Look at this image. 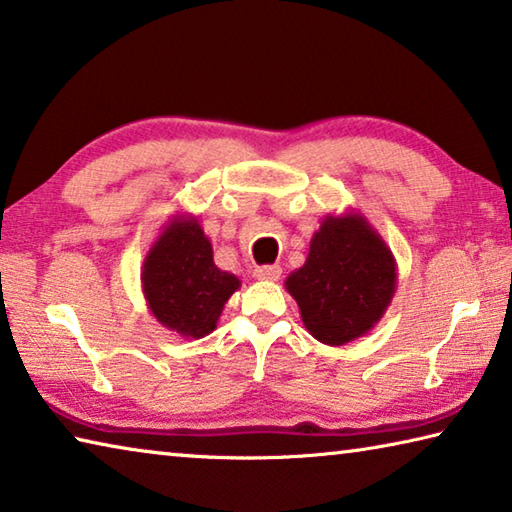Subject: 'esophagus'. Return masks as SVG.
Segmentation results:
<instances>
[{"instance_id":"esophagus-1","label":"esophagus","mask_w":512,"mask_h":512,"mask_svg":"<svg viewBox=\"0 0 512 512\" xmlns=\"http://www.w3.org/2000/svg\"><path fill=\"white\" fill-rule=\"evenodd\" d=\"M282 275V268L277 264H268V266H257L255 268V277L257 280H264V282H275L280 280Z\"/></svg>"}]
</instances>
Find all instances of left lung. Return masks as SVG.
Instances as JSON below:
<instances>
[{"label":"left lung","mask_w":512,"mask_h":512,"mask_svg":"<svg viewBox=\"0 0 512 512\" xmlns=\"http://www.w3.org/2000/svg\"><path fill=\"white\" fill-rule=\"evenodd\" d=\"M307 332L325 345L368 334L397 289V262L361 212L327 214L309 244L305 264L284 280Z\"/></svg>","instance_id":"obj_1"}]
</instances>
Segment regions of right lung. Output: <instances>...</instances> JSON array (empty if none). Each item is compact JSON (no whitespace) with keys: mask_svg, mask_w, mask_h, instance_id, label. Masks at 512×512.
Wrapping results in <instances>:
<instances>
[{"mask_svg":"<svg viewBox=\"0 0 512 512\" xmlns=\"http://www.w3.org/2000/svg\"><path fill=\"white\" fill-rule=\"evenodd\" d=\"M239 287L237 275L214 264L210 237L194 214H173L142 264L146 307L183 339L214 332L225 302Z\"/></svg>","mask_w":512,"mask_h":512,"instance_id":"add662e5","label":"right lung"}]
</instances>
